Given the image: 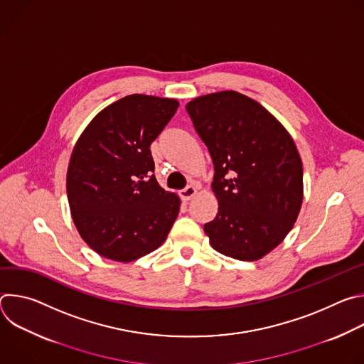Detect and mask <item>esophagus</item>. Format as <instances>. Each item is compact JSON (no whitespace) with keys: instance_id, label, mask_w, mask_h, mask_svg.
<instances>
[{"instance_id":"esophagus-1","label":"esophagus","mask_w":364,"mask_h":364,"mask_svg":"<svg viewBox=\"0 0 364 364\" xmlns=\"http://www.w3.org/2000/svg\"><path fill=\"white\" fill-rule=\"evenodd\" d=\"M196 194H197V188H196V187H193V186H188V187H186L184 190H181V191H180V197H181V200H183V201H188V200H191Z\"/></svg>"}]
</instances>
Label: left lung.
I'll use <instances>...</instances> for the list:
<instances>
[{"label": "left lung", "mask_w": 364, "mask_h": 364, "mask_svg": "<svg viewBox=\"0 0 364 364\" xmlns=\"http://www.w3.org/2000/svg\"><path fill=\"white\" fill-rule=\"evenodd\" d=\"M186 109L215 164L216 218L204 225L212 247L239 261L274 250L298 219L302 161L287 128L236 90L191 99Z\"/></svg>", "instance_id": "left-lung-1"}]
</instances>
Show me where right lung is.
<instances>
[{
	"label": "right lung",
	"instance_id": "add662e5",
	"mask_svg": "<svg viewBox=\"0 0 364 364\" xmlns=\"http://www.w3.org/2000/svg\"><path fill=\"white\" fill-rule=\"evenodd\" d=\"M178 100L128 95L103 108L70 155L66 190L80 237L97 255L128 264L160 247L180 212V197L155 178L149 145Z\"/></svg>",
	"mask_w": 364,
	"mask_h": 364
}]
</instances>
